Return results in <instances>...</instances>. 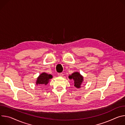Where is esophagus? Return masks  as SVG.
Returning <instances> with one entry per match:
<instances>
[{
    "mask_svg": "<svg viewBox=\"0 0 125 125\" xmlns=\"http://www.w3.org/2000/svg\"><path fill=\"white\" fill-rule=\"evenodd\" d=\"M63 73H58V75L59 76H61V77H62V76H63Z\"/></svg>",
    "mask_w": 125,
    "mask_h": 125,
    "instance_id": "obj_1",
    "label": "esophagus"
}]
</instances>
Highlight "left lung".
<instances>
[{"mask_svg": "<svg viewBox=\"0 0 125 125\" xmlns=\"http://www.w3.org/2000/svg\"><path fill=\"white\" fill-rule=\"evenodd\" d=\"M68 78L74 80V86L78 88L81 87L82 81H83V77L78 72L73 73L72 75H69Z\"/></svg>", "mask_w": 125, "mask_h": 125, "instance_id": "obj_1", "label": "left lung"}]
</instances>
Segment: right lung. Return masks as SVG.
I'll list each match as a JSON object with an SVG mask.
<instances>
[{
  "label": "right lung",
  "instance_id": "obj_1",
  "mask_svg": "<svg viewBox=\"0 0 125 125\" xmlns=\"http://www.w3.org/2000/svg\"><path fill=\"white\" fill-rule=\"evenodd\" d=\"M52 76L51 74H49L46 73H41L37 78V81L36 82L37 85L40 84H45L47 85L50 79L52 78Z\"/></svg>",
  "mask_w": 125,
  "mask_h": 125
}]
</instances>
